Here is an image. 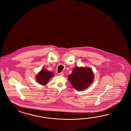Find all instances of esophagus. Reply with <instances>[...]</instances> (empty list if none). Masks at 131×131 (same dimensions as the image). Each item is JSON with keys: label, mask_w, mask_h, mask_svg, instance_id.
I'll return each instance as SVG.
<instances>
[{"label": "esophagus", "mask_w": 131, "mask_h": 131, "mask_svg": "<svg viewBox=\"0 0 131 131\" xmlns=\"http://www.w3.org/2000/svg\"><path fill=\"white\" fill-rule=\"evenodd\" d=\"M59 74L60 76H63L64 75V73L63 72H60V73H59Z\"/></svg>", "instance_id": "1"}]
</instances>
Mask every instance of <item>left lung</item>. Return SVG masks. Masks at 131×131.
<instances>
[{
    "mask_svg": "<svg viewBox=\"0 0 131 131\" xmlns=\"http://www.w3.org/2000/svg\"><path fill=\"white\" fill-rule=\"evenodd\" d=\"M94 79L92 70L89 67H76L68 76V79L75 89L81 91L88 88Z\"/></svg>",
    "mask_w": 131,
    "mask_h": 131,
    "instance_id": "8db88e82",
    "label": "left lung"
}]
</instances>
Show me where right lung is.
Returning <instances> with one entry per match:
<instances>
[{"label": "right lung", "instance_id": "obj_1", "mask_svg": "<svg viewBox=\"0 0 131 131\" xmlns=\"http://www.w3.org/2000/svg\"><path fill=\"white\" fill-rule=\"evenodd\" d=\"M53 77V73L47 70L42 69L36 76V80L39 84L45 85L47 83L50 78Z\"/></svg>", "mask_w": 131, "mask_h": 131}]
</instances>
